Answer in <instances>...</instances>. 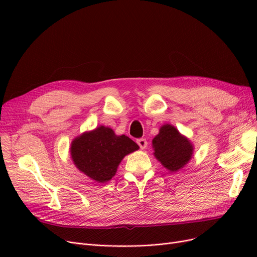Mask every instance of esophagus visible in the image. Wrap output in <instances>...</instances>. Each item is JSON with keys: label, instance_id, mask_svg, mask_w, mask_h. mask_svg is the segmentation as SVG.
Listing matches in <instances>:
<instances>
[{"label": "esophagus", "instance_id": "1", "mask_svg": "<svg viewBox=\"0 0 257 257\" xmlns=\"http://www.w3.org/2000/svg\"><path fill=\"white\" fill-rule=\"evenodd\" d=\"M137 144H138V146L141 147V149H146L147 148V146H148V143H147V141L145 138H139V139H137Z\"/></svg>", "mask_w": 257, "mask_h": 257}]
</instances>
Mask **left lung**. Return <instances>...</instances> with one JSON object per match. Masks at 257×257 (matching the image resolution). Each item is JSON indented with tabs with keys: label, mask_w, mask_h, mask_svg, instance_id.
Returning a JSON list of instances; mask_svg holds the SVG:
<instances>
[{
	"label": "left lung",
	"mask_w": 257,
	"mask_h": 257,
	"mask_svg": "<svg viewBox=\"0 0 257 257\" xmlns=\"http://www.w3.org/2000/svg\"><path fill=\"white\" fill-rule=\"evenodd\" d=\"M153 154L170 173L183 168L193 157L194 146L172 124H163L159 134L152 139Z\"/></svg>",
	"instance_id": "8db88e82"
}]
</instances>
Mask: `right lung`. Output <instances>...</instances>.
Instances as JSON below:
<instances>
[{
	"label": "right lung",
	"mask_w": 257,
	"mask_h": 257,
	"mask_svg": "<svg viewBox=\"0 0 257 257\" xmlns=\"http://www.w3.org/2000/svg\"><path fill=\"white\" fill-rule=\"evenodd\" d=\"M139 149L125 135H115L110 127L100 125L73 139L69 148L74 165L98 183L109 181L125 155Z\"/></svg>",
	"instance_id": "right-lung-1"
}]
</instances>
